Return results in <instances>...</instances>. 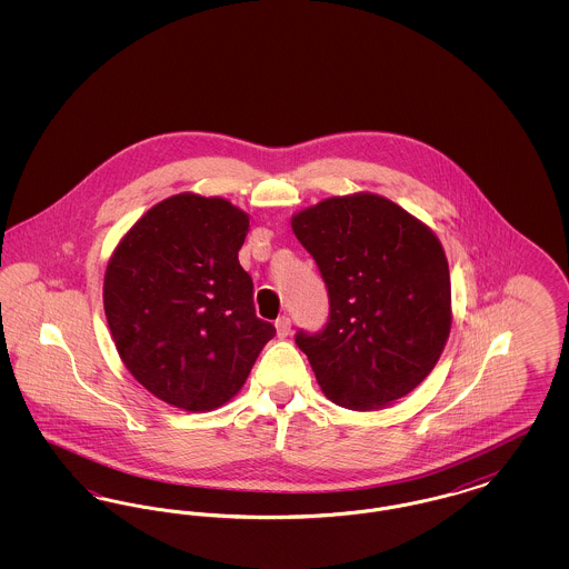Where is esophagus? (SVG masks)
<instances>
[{"label": "esophagus", "instance_id": "esophagus-1", "mask_svg": "<svg viewBox=\"0 0 569 569\" xmlns=\"http://www.w3.org/2000/svg\"><path fill=\"white\" fill-rule=\"evenodd\" d=\"M274 328H277V335L283 339V337H288L290 335V328H292V320L288 318V316H281V318H277V322H274Z\"/></svg>", "mask_w": 569, "mask_h": 569}]
</instances>
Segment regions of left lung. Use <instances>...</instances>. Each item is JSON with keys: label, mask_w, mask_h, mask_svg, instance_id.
Listing matches in <instances>:
<instances>
[{"label": "left lung", "mask_w": 569, "mask_h": 569, "mask_svg": "<svg viewBox=\"0 0 569 569\" xmlns=\"http://www.w3.org/2000/svg\"><path fill=\"white\" fill-rule=\"evenodd\" d=\"M328 290V322L298 330L326 397L369 411L433 371L452 325L448 260L431 228L376 193L322 200L292 217Z\"/></svg>", "instance_id": "left-lung-1"}]
</instances>
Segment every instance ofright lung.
Here are the masks:
<instances>
[{
    "mask_svg": "<svg viewBox=\"0 0 569 569\" xmlns=\"http://www.w3.org/2000/svg\"><path fill=\"white\" fill-rule=\"evenodd\" d=\"M249 216L223 198L170 196L136 221L104 274L110 335L128 371L186 411L228 403L274 326L239 264Z\"/></svg>",
    "mask_w": 569,
    "mask_h": 569,
    "instance_id": "add662e5",
    "label": "right lung"
}]
</instances>
